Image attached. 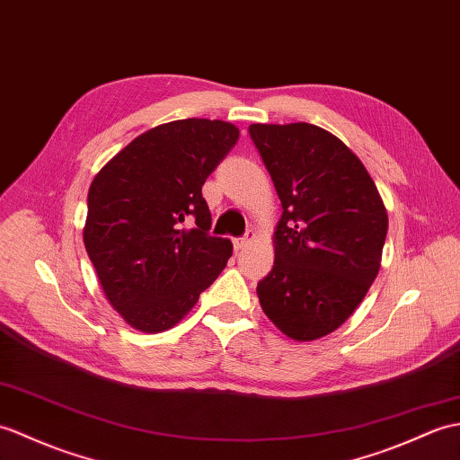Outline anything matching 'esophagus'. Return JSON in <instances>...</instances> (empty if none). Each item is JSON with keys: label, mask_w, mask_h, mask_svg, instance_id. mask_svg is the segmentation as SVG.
<instances>
[{"label": "esophagus", "mask_w": 460, "mask_h": 460, "mask_svg": "<svg viewBox=\"0 0 460 460\" xmlns=\"http://www.w3.org/2000/svg\"><path fill=\"white\" fill-rule=\"evenodd\" d=\"M252 241H254V233H247V234H244V237L234 239L233 243H234V249L241 251V249H244V247H249V244H251Z\"/></svg>", "instance_id": "obj_1"}]
</instances>
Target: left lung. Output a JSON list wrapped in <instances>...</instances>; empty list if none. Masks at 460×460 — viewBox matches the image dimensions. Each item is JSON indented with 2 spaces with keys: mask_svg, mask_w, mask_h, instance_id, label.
Masks as SVG:
<instances>
[{
  "mask_svg": "<svg viewBox=\"0 0 460 460\" xmlns=\"http://www.w3.org/2000/svg\"><path fill=\"white\" fill-rule=\"evenodd\" d=\"M249 133L282 204L259 302L286 337L322 339L347 322L376 279L386 208L360 158L322 127L252 123Z\"/></svg>",
  "mask_w": 460,
  "mask_h": 460,
  "instance_id": "left-lung-1",
  "label": "left lung"
}]
</instances>
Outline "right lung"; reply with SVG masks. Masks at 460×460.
<instances>
[{
    "mask_svg": "<svg viewBox=\"0 0 460 460\" xmlns=\"http://www.w3.org/2000/svg\"><path fill=\"white\" fill-rule=\"evenodd\" d=\"M237 138L227 121H170L138 135L95 174L84 244L105 297L133 329L174 327L226 269L233 244L208 233L201 186Z\"/></svg>",
    "mask_w": 460,
    "mask_h": 460,
    "instance_id": "obj_1",
    "label": "right lung"
}]
</instances>
